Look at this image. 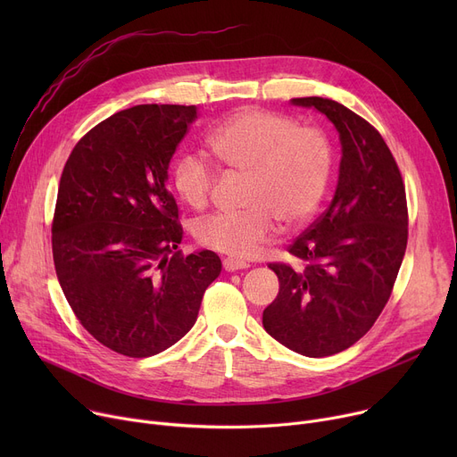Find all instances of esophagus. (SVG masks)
Listing matches in <instances>:
<instances>
[{
  "instance_id": "34e87169",
  "label": "esophagus",
  "mask_w": 457,
  "mask_h": 457,
  "mask_svg": "<svg viewBox=\"0 0 457 457\" xmlns=\"http://www.w3.org/2000/svg\"><path fill=\"white\" fill-rule=\"evenodd\" d=\"M222 265H224V269H226L228 272L243 270V269H248V267H250L248 262H245V261H241V259H233V257H226Z\"/></svg>"
}]
</instances>
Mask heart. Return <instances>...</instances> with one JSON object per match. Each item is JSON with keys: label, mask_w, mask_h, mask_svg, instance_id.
<instances>
[{"label": "heart", "mask_w": 457, "mask_h": 457, "mask_svg": "<svg viewBox=\"0 0 457 457\" xmlns=\"http://www.w3.org/2000/svg\"><path fill=\"white\" fill-rule=\"evenodd\" d=\"M212 155L245 174L241 212H219L198 220V243L233 257H250L274 233L307 222L322 204L333 172L329 137L295 118L246 107L228 116L205 137ZM214 170L198 154H183L174 164L176 195L192 209L209 204Z\"/></svg>", "instance_id": "obj_1"}]
</instances>
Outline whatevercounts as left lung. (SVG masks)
<instances>
[{
  "mask_svg": "<svg viewBox=\"0 0 457 457\" xmlns=\"http://www.w3.org/2000/svg\"><path fill=\"white\" fill-rule=\"evenodd\" d=\"M341 138L339 181L329 207L287 248L302 269L270 262L279 279L262 311L267 333L307 357L339 353L374 326L386 307L407 246V202L389 146L365 118L311 96Z\"/></svg>",
  "mask_w": 457,
  "mask_h": 457,
  "instance_id": "left-lung-1",
  "label": "left lung"
}]
</instances>
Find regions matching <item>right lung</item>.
I'll return each instance as SVG.
<instances>
[{
	"mask_svg": "<svg viewBox=\"0 0 457 457\" xmlns=\"http://www.w3.org/2000/svg\"><path fill=\"white\" fill-rule=\"evenodd\" d=\"M198 118L195 105H135L92 128L59 183L52 248L81 326L109 350L150 357L195 326L222 261L183 255L168 164Z\"/></svg>",
	"mask_w": 457,
	"mask_h": 457,
	"instance_id": "1",
	"label": "right lung"
}]
</instances>
